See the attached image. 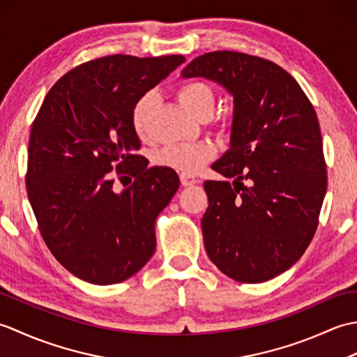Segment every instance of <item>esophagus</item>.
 <instances>
[{
	"label": "esophagus",
	"mask_w": 357,
	"mask_h": 357,
	"mask_svg": "<svg viewBox=\"0 0 357 357\" xmlns=\"http://www.w3.org/2000/svg\"><path fill=\"white\" fill-rule=\"evenodd\" d=\"M179 179H181V184H183L184 187H192V185L199 183V181L193 176V174H188V173H181Z\"/></svg>",
	"instance_id": "obj_1"
}]
</instances>
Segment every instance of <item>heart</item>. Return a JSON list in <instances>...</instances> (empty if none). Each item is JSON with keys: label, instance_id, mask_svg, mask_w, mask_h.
I'll use <instances>...</instances> for the list:
<instances>
[{"label": "heart", "instance_id": "b5f03b06", "mask_svg": "<svg viewBox=\"0 0 357 357\" xmlns=\"http://www.w3.org/2000/svg\"><path fill=\"white\" fill-rule=\"evenodd\" d=\"M176 98L179 104L196 116H207L215 104V89L208 82L201 79L187 81L176 89ZM155 104V93H144L132 109V124L135 132L141 138L149 133L150 113ZM227 119V118H224ZM216 147L208 141L170 144L161 149L155 156V162L159 167L172 169L183 173H195L202 169L208 161L215 158Z\"/></svg>", "mask_w": 357, "mask_h": 357}]
</instances>
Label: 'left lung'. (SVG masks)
Segmentation results:
<instances>
[{
  "instance_id": "left-lung-1",
  "label": "left lung",
  "mask_w": 357,
  "mask_h": 357,
  "mask_svg": "<svg viewBox=\"0 0 357 357\" xmlns=\"http://www.w3.org/2000/svg\"><path fill=\"white\" fill-rule=\"evenodd\" d=\"M183 77L216 81L234 100L230 149L211 165L234 181L204 183L207 255L238 282H265L301 259L319 225L327 164L313 104L282 67L241 52L204 53Z\"/></svg>"
}]
</instances>
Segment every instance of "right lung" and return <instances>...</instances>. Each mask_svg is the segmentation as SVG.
Instances as JSON below:
<instances>
[{"mask_svg":"<svg viewBox=\"0 0 357 357\" xmlns=\"http://www.w3.org/2000/svg\"><path fill=\"white\" fill-rule=\"evenodd\" d=\"M184 61L109 55L79 64L49 90L33 121L26 188L38 229L56 261L90 284L123 282L155 253V221L179 178L136 155L132 109ZM113 169L135 178L121 194Z\"/></svg>","mask_w":357,"mask_h":357,"instance_id":"add662e5","label":"right lung"}]
</instances>
